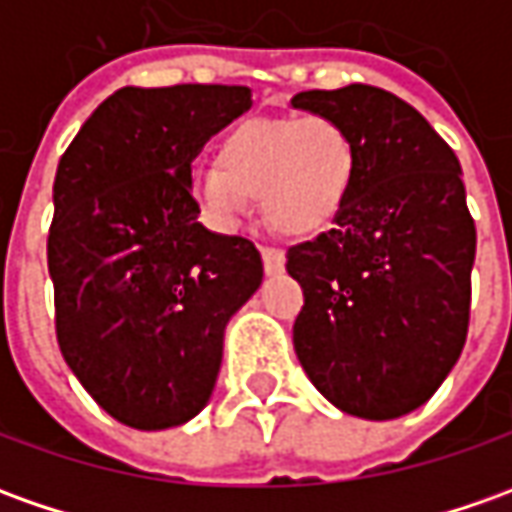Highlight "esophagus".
<instances>
[{
    "instance_id": "obj_1",
    "label": "esophagus",
    "mask_w": 512,
    "mask_h": 512,
    "mask_svg": "<svg viewBox=\"0 0 512 512\" xmlns=\"http://www.w3.org/2000/svg\"><path fill=\"white\" fill-rule=\"evenodd\" d=\"M260 255H263V271H266L269 277H274V274H283L285 252H280V249H269V246H266Z\"/></svg>"
}]
</instances>
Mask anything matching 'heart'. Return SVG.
<instances>
[{
	"label": "heart",
	"instance_id": "b5f03b06",
	"mask_svg": "<svg viewBox=\"0 0 512 512\" xmlns=\"http://www.w3.org/2000/svg\"><path fill=\"white\" fill-rule=\"evenodd\" d=\"M353 176L350 131L328 114H305L232 128L218 145V165H193L187 187L215 232H235L252 210V198H260L280 232L311 235L342 210Z\"/></svg>",
	"mask_w": 512,
	"mask_h": 512
}]
</instances>
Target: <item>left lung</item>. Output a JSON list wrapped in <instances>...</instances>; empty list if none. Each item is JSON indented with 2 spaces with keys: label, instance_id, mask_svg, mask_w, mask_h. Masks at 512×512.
Here are the masks:
<instances>
[{
  "label": "left lung",
  "instance_id": "obj_1",
  "mask_svg": "<svg viewBox=\"0 0 512 512\" xmlns=\"http://www.w3.org/2000/svg\"><path fill=\"white\" fill-rule=\"evenodd\" d=\"M291 106L339 120L356 145L333 227L288 249L285 269L305 294L297 358L347 415H409L468 336L476 229L460 159L420 111L375 86L311 89Z\"/></svg>",
  "mask_w": 512,
  "mask_h": 512
}]
</instances>
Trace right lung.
Here are the masks:
<instances>
[{"label": "right lung", "instance_id": "obj_1", "mask_svg": "<svg viewBox=\"0 0 512 512\" xmlns=\"http://www.w3.org/2000/svg\"><path fill=\"white\" fill-rule=\"evenodd\" d=\"M252 89L125 86L81 125L52 184L55 333L83 389L131 429L210 403L224 330L263 283L255 243L198 224L187 176Z\"/></svg>", "mask_w": 512, "mask_h": 512}]
</instances>
